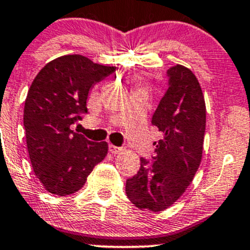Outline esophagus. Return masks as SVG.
Listing matches in <instances>:
<instances>
[{"mask_svg": "<svg viewBox=\"0 0 250 250\" xmlns=\"http://www.w3.org/2000/svg\"><path fill=\"white\" fill-rule=\"evenodd\" d=\"M109 152H110L111 154H119V153L122 152V148L114 146V145H109Z\"/></svg>", "mask_w": 250, "mask_h": 250, "instance_id": "34e87169", "label": "esophagus"}]
</instances>
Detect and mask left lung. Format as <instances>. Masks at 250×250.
<instances>
[{"instance_id":"obj_1","label":"left lung","mask_w":250,"mask_h":250,"mask_svg":"<svg viewBox=\"0 0 250 250\" xmlns=\"http://www.w3.org/2000/svg\"><path fill=\"white\" fill-rule=\"evenodd\" d=\"M168 89L152 117L164 134L154 142L152 163L140 159L139 172L125 182L129 201L141 210L163 211L188 188L202 161L207 109L202 87L190 68L167 70Z\"/></svg>"}]
</instances>
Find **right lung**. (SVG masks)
I'll list each match as a JSON object with an SVG mask.
<instances>
[{"instance_id": "obj_1", "label": "right lung", "mask_w": 250, "mask_h": 250, "mask_svg": "<svg viewBox=\"0 0 250 250\" xmlns=\"http://www.w3.org/2000/svg\"><path fill=\"white\" fill-rule=\"evenodd\" d=\"M115 70L81 54H68L46 64L33 81L23 125L33 171L49 193L68 196L79 191L105 158V141H89L71 125L87 112L91 87Z\"/></svg>"}]
</instances>
